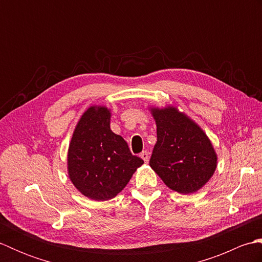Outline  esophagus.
I'll return each mask as SVG.
<instances>
[{
    "instance_id": "34e87169",
    "label": "esophagus",
    "mask_w": 262,
    "mask_h": 262,
    "mask_svg": "<svg viewBox=\"0 0 262 262\" xmlns=\"http://www.w3.org/2000/svg\"><path fill=\"white\" fill-rule=\"evenodd\" d=\"M140 157L144 160V162H145V163H147V162H148V159H149V157H148V152H146V151L142 152Z\"/></svg>"
}]
</instances>
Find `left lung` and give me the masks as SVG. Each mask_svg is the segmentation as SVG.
I'll return each instance as SVG.
<instances>
[{
    "instance_id": "obj_1",
    "label": "left lung",
    "mask_w": 262,
    "mask_h": 262,
    "mask_svg": "<svg viewBox=\"0 0 262 262\" xmlns=\"http://www.w3.org/2000/svg\"><path fill=\"white\" fill-rule=\"evenodd\" d=\"M148 110L158 134L149 166L171 190L183 194L198 191L217 168V154L208 136L176 105Z\"/></svg>"
}]
</instances>
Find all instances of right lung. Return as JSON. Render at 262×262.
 <instances>
[{"mask_svg":"<svg viewBox=\"0 0 262 262\" xmlns=\"http://www.w3.org/2000/svg\"><path fill=\"white\" fill-rule=\"evenodd\" d=\"M110 118L105 105L89 107L77 121L68 151L70 180L83 196L97 202L116 197L144 163L110 129Z\"/></svg>","mask_w":262,"mask_h":262,"instance_id":"1","label":"right lung"}]
</instances>
